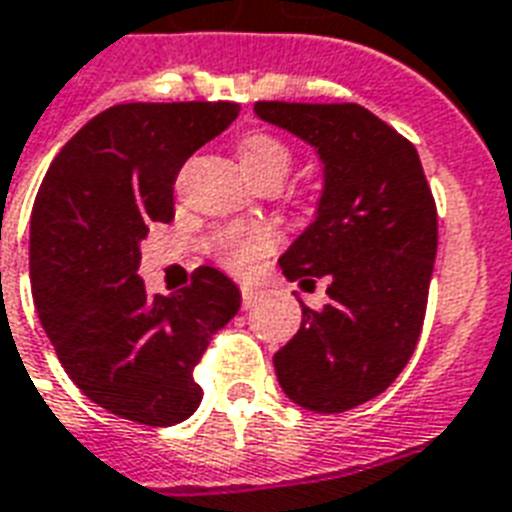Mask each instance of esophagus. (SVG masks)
I'll list each match as a JSON object with an SVG mask.
<instances>
[{"instance_id": "34e87169", "label": "esophagus", "mask_w": 512, "mask_h": 512, "mask_svg": "<svg viewBox=\"0 0 512 512\" xmlns=\"http://www.w3.org/2000/svg\"><path fill=\"white\" fill-rule=\"evenodd\" d=\"M261 299L259 288H253V285H243V307L245 310H251L253 304Z\"/></svg>"}]
</instances>
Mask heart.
I'll return each instance as SVG.
<instances>
[{
  "label": "heart",
  "mask_w": 512,
  "mask_h": 512,
  "mask_svg": "<svg viewBox=\"0 0 512 512\" xmlns=\"http://www.w3.org/2000/svg\"><path fill=\"white\" fill-rule=\"evenodd\" d=\"M240 162L253 181H264L269 176H285L291 165V152L283 141L267 133H251L240 144ZM275 245V232L267 227H232L219 237L221 256L229 267H245L261 253Z\"/></svg>",
  "instance_id": "1"
}]
</instances>
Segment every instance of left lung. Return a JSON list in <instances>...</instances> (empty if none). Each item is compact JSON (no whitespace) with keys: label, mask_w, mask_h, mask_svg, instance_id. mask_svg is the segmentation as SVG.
I'll list each match as a JSON object with an SVG mask.
<instances>
[{"label":"left lung","mask_w":512,"mask_h":512,"mask_svg":"<svg viewBox=\"0 0 512 512\" xmlns=\"http://www.w3.org/2000/svg\"><path fill=\"white\" fill-rule=\"evenodd\" d=\"M256 117L310 144L323 165L315 219L280 256L288 280L328 277V304H301L275 352L296 406L342 414L390 387L422 334L438 213L411 141L358 104L259 101Z\"/></svg>","instance_id":"left-lung-1"}]
</instances>
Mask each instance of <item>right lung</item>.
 <instances>
[{
    "label": "right lung",
    "instance_id": "1",
    "mask_svg": "<svg viewBox=\"0 0 512 512\" xmlns=\"http://www.w3.org/2000/svg\"><path fill=\"white\" fill-rule=\"evenodd\" d=\"M229 101L120 104L87 122L47 168L31 213L34 307L71 382L117 417L168 427L202 400L194 366L240 310L216 267L149 293L138 277L149 224L173 219V184L235 122Z\"/></svg>",
    "mask_w": 512,
    "mask_h": 512
}]
</instances>
